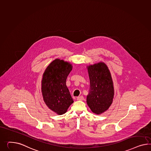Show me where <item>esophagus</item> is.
<instances>
[{"label":"esophagus","instance_id":"esophagus-1","mask_svg":"<svg viewBox=\"0 0 151 151\" xmlns=\"http://www.w3.org/2000/svg\"><path fill=\"white\" fill-rule=\"evenodd\" d=\"M77 99H78V101H83L84 99V97L82 96H78V97H77Z\"/></svg>","mask_w":151,"mask_h":151}]
</instances>
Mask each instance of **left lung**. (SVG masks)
Masks as SVG:
<instances>
[{
  "instance_id": "obj_1",
  "label": "left lung",
  "mask_w": 151,
  "mask_h": 151,
  "mask_svg": "<svg viewBox=\"0 0 151 151\" xmlns=\"http://www.w3.org/2000/svg\"><path fill=\"white\" fill-rule=\"evenodd\" d=\"M90 80L87 103L94 113L102 114L113 102L114 87L110 71L103 63L88 67Z\"/></svg>"
}]
</instances>
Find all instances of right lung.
<instances>
[{
  "label": "right lung",
  "mask_w": 151,
  "mask_h": 151,
  "mask_svg": "<svg viewBox=\"0 0 151 151\" xmlns=\"http://www.w3.org/2000/svg\"><path fill=\"white\" fill-rule=\"evenodd\" d=\"M72 66L69 63L55 59L43 73L42 92L43 99L49 109L58 114H64L73 102L66 81Z\"/></svg>",
  "instance_id": "right-lung-1"
}]
</instances>
